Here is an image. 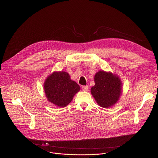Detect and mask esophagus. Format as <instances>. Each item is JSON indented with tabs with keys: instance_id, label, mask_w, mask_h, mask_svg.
<instances>
[{
	"instance_id": "1",
	"label": "esophagus",
	"mask_w": 158,
	"mask_h": 158,
	"mask_svg": "<svg viewBox=\"0 0 158 158\" xmlns=\"http://www.w3.org/2000/svg\"><path fill=\"white\" fill-rule=\"evenodd\" d=\"M82 90L85 91V92H86V91H87L88 89V86H82Z\"/></svg>"
}]
</instances>
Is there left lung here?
<instances>
[{
    "mask_svg": "<svg viewBox=\"0 0 158 158\" xmlns=\"http://www.w3.org/2000/svg\"><path fill=\"white\" fill-rule=\"evenodd\" d=\"M95 85L91 94L102 107L109 108L119 100L122 94V82L120 77L110 72L99 70L94 77Z\"/></svg>",
    "mask_w": 158,
    "mask_h": 158,
    "instance_id": "1",
    "label": "left lung"
}]
</instances>
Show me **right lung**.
I'll return each mask as SVG.
<instances>
[{
	"instance_id": "obj_1",
	"label": "right lung",
	"mask_w": 158,
	"mask_h": 158,
	"mask_svg": "<svg viewBox=\"0 0 158 158\" xmlns=\"http://www.w3.org/2000/svg\"><path fill=\"white\" fill-rule=\"evenodd\" d=\"M47 101L56 106L64 107L79 92L80 86L64 71L54 72L47 77L44 85Z\"/></svg>"
}]
</instances>
